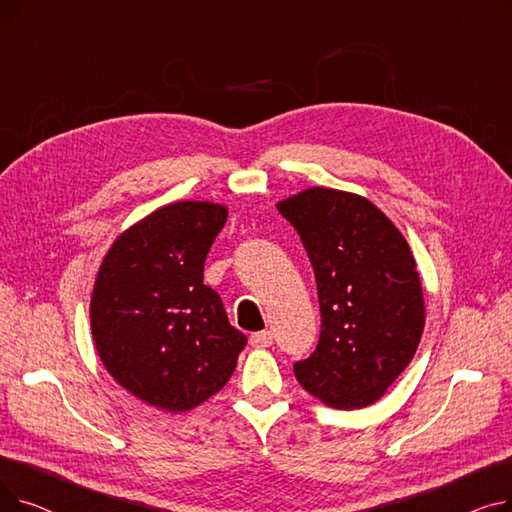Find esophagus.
<instances>
[{
  "label": "esophagus",
  "mask_w": 512,
  "mask_h": 512,
  "mask_svg": "<svg viewBox=\"0 0 512 512\" xmlns=\"http://www.w3.org/2000/svg\"><path fill=\"white\" fill-rule=\"evenodd\" d=\"M272 342H274V334L267 332V330L255 332L251 336V346H255V348H267V346H272Z\"/></svg>",
  "instance_id": "obj_1"
}]
</instances>
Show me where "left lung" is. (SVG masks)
Masks as SVG:
<instances>
[{
    "label": "left lung",
    "mask_w": 512,
    "mask_h": 512,
    "mask_svg": "<svg viewBox=\"0 0 512 512\" xmlns=\"http://www.w3.org/2000/svg\"><path fill=\"white\" fill-rule=\"evenodd\" d=\"M311 259L319 342L294 363L299 384L334 409L378 400L419 346L425 307L405 236L371 201L313 186L278 203Z\"/></svg>",
    "instance_id": "left-lung-1"
}]
</instances>
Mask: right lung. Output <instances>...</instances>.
I'll use <instances>...</instances> for the list:
<instances>
[{"instance_id": "1", "label": "right lung", "mask_w": 512, "mask_h": 512, "mask_svg": "<svg viewBox=\"0 0 512 512\" xmlns=\"http://www.w3.org/2000/svg\"><path fill=\"white\" fill-rule=\"evenodd\" d=\"M224 205L178 201L128 228L107 251L91 297V332L112 378L143 402L191 411L220 392L247 336L230 326L203 265Z\"/></svg>"}]
</instances>
